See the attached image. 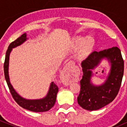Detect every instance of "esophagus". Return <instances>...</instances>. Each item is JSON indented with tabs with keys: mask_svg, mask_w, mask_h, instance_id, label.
<instances>
[{
	"mask_svg": "<svg viewBox=\"0 0 127 127\" xmlns=\"http://www.w3.org/2000/svg\"><path fill=\"white\" fill-rule=\"evenodd\" d=\"M61 75H62V77H61V80H62L63 83L64 85H69L71 83L69 79V75L68 71H67V69L64 68L63 71H62L61 73Z\"/></svg>",
	"mask_w": 127,
	"mask_h": 127,
	"instance_id": "1",
	"label": "esophagus"
}]
</instances>
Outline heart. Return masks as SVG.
I'll return each mask as SVG.
<instances>
[{
    "label": "heart",
    "instance_id": "b5f03b06",
    "mask_svg": "<svg viewBox=\"0 0 127 127\" xmlns=\"http://www.w3.org/2000/svg\"><path fill=\"white\" fill-rule=\"evenodd\" d=\"M94 47V40L91 38L85 40L83 37H77L73 40L71 45L72 50H76L79 48L77 53L78 60H84L89 55Z\"/></svg>",
    "mask_w": 127,
    "mask_h": 127
}]
</instances>
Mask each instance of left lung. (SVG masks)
Here are the masks:
<instances>
[{
    "label": "left lung",
    "instance_id": "8db88e82",
    "mask_svg": "<svg viewBox=\"0 0 127 127\" xmlns=\"http://www.w3.org/2000/svg\"><path fill=\"white\" fill-rule=\"evenodd\" d=\"M103 59L110 63V72L103 84L95 85L91 82L92 70ZM81 66L84 74L77 98L80 106L87 111H96L111 103L118 94L124 75V63L120 49L114 47L98 52L95 51L82 62Z\"/></svg>",
    "mask_w": 127,
    "mask_h": 127
}]
</instances>
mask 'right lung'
Returning <instances> with one entry per match:
<instances>
[{
  "label": "right lung",
  "mask_w": 127,
  "mask_h": 127,
  "mask_svg": "<svg viewBox=\"0 0 127 127\" xmlns=\"http://www.w3.org/2000/svg\"><path fill=\"white\" fill-rule=\"evenodd\" d=\"M28 39L27 34L24 33L20 37L11 42L10 45L8 46V50L6 52L5 60L4 63L5 78L6 82H7V85H8L13 98L21 107L27 110H29V111H32V112H46L52 109L56 102V95L58 92V87L55 84L54 82H52L50 84L47 95L43 98L37 99H28L23 98L16 92V90L14 89L12 85L10 83L8 74L9 60H10V53L12 51L13 48L21 45L24 42H26Z\"/></svg>",
  "instance_id": "right-lung-1"
}]
</instances>
